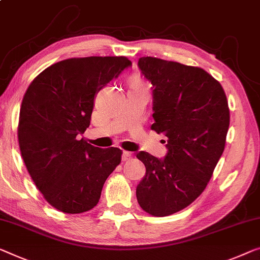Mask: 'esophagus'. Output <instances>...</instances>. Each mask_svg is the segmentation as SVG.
Wrapping results in <instances>:
<instances>
[{
    "instance_id": "34e87169",
    "label": "esophagus",
    "mask_w": 260,
    "mask_h": 260,
    "mask_svg": "<svg viewBox=\"0 0 260 260\" xmlns=\"http://www.w3.org/2000/svg\"><path fill=\"white\" fill-rule=\"evenodd\" d=\"M133 157V154L129 153V152H126V150H123L122 154H121V158L122 161H128L129 158Z\"/></svg>"
}]
</instances>
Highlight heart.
<instances>
[{"mask_svg":"<svg viewBox=\"0 0 260 260\" xmlns=\"http://www.w3.org/2000/svg\"><path fill=\"white\" fill-rule=\"evenodd\" d=\"M131 86L132 87H142L143 85L141 83V80L139 78H132L131 79Z\"/></svg>","mask_w":260,"mask_h":260,"instance_id":"heart-1","label":"heart"}]
</instances>
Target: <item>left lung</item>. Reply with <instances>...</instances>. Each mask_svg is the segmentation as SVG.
<instances>
[{
	"instance_id": "left-lung-1",
	"label": "left lung",
	"mask_w": 260,
	"mask_h": 260,
	"mask_svg": "<svg viewBox=\"0 0 260 260\" xmlns=\"http://www.w3.org/2000/svg\"><path fill=\"white\" fill-rule=\"evenodd\" d=\"M138 67L152 84V129L168 141L165 157L137 154L146 167L137 199L148 214L168 216L192 203L211 179L225 146L229 106L222 85L203 69L155 57L139 58Z\"/></svg>"
}]
</instances>
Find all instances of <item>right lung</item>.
Here are the masks:
<instances>
[{"label": "right lung", "mask_w": 260, "mask_h": 260, "mask_svg": "<svg viewBox=\"0 0 260 260\" xmlns=\"http://www.w3.org/2000/svg\"><path fill=\"white\" fill-rule=\"evenodd\" d=\"M132 67L126 57L70 58L51 65L23 98L18 143L23 161L48 202L67 214L91 210L121 161L119 148L79 140L103 87Z\"/></svg>", "instance_id": "right-lung-1"}]
</instances>
